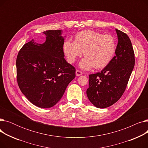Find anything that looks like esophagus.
<instances>
[{"mask_svg":"<svg viewBox=\"0 0 148 148\" xmlns=\"http://www.w3.org/2000/svg\"><path fill=\"white\" fill-rule=\"evenodd\" d=\"M75 74H76V75H77V76H80V75H81L83 74V73H82V71H79V69H76Z\"/></svg>","mask_w":148,"mask_h":148,"instance_id":"34e87169","label":"esophagus"}]
</instances>
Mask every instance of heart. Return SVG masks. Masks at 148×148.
I'll use <instances>...</instances> for the list:
<instances>
[{
  "mask_svg": "<svg viewBox=\"0 0 148 148\" xmlns=\"http://www.w3.org/2000/svg\"><path fill=\"white\" fill-rule=\"evenodd\" d=\"M116 39L112 35L84 30L75 36L74 41L66 40L63 44V51L69 64L74 63L83 52L85 58L79 64L82 69H101L110 64L116 53Z\"/></svg>",
  "mask_w": 148,
  "mask_h": 148,
  "instance_id": "obj_1",
  "label": "heart"
}]
</instances>
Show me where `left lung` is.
Returning a JSON list of instances; mask_svg holds the SVG:
<instances>
[{
	"instance_id": "obj_1",
	"label": "left lung",
	"mask_w": 148,
	"mask_h": 148,
	"mask_svg": "<svg viewBox=\"0 0 148 148\" xmlns=\"http://www.w3.org/2000/svg\"><path fill=\"white\" fill-rule=\"evenodd\" d=\"M118 42L116 56L100 73L89 75L86 94L96 107L111 106L125 90L135 64L134 52L128 36L116 29Z\"/></svg>"
}]
</instances>
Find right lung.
<instances>
[{"instance_id":"add662e5","label":"right lung","mask_w":148,"mask_h":148,"mask_svg":"<svg viewBox=\"0 0 148 148\" xmlns=\"http://www.w3.org/2000/svg\"><path fill=\"white\" fill-rule=\"evenodd\" d=\"M45 42L32 40L19 51L17 80L21 92L29 101L40 108L56 105L68 84L75 77V69L64 58V38L61 30H46Z\"/></svg>"}]
</instances>
